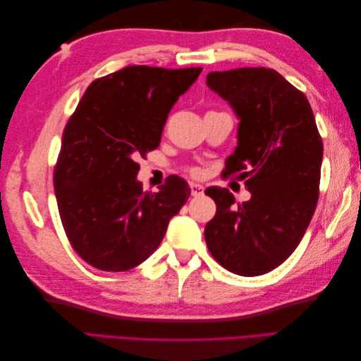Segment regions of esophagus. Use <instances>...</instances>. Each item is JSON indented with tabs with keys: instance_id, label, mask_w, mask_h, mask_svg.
Listing matches in <instances>:
<instances>
[{
	"instance_id": "1",
	"label": "esophagus",
	"mask_w": 361,
	"mask_h": 361,
	"mask_svg": "<svg viewBox=\"0 0 361 361\" xmlns=\"http://www.w3.org/2000/svg\"><path fill=\"white\" fill-rule=\"evenodd\" d=\"M190 188H191V194L194 195V197H199V195L204 194V187L200 183H191Z\"/></svg>"
}]
</instances>
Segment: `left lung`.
Here are the masks:
<instances>
[{
	"mask_svg": "<svg viewBox=\"0 0 361 361\" xmlns=\"http://www.w3.org/2000/svg\"><path fill=\"white\" fill-rule=\"evenodd\" d=\"M206 85L239 120L226 170L243 169L251 192L248 202L235 204L226 188L204 191L216 203L204 227L206 244L235 274H265L293 253L307 231L319 195L322 140L307 97L274 69L211 72Z\"/></svg>",
	"mask_w": 361,
	"mask_h": 361,
	"instance_id": "8db88e82",
	"label": "left lung"
}]
</instances>
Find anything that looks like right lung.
<instances>
[{
    "label": "right lung",
    "instance_id": "obj_1",
    "mask_svg": "<svg viewBox=\"0 0 361 361\" xmlns=\"http://www.w3.org/2000/svg\"><path fill=\"white\" fill-rule=\"evenodd\" d=\"M200 72L128 66L87 87L54 170L63 227L87 264L113 272L140 265L187 203L191 190L179 176L145 192L135 158L159 146L170 110Z\"/></svg>",
    "mask_w": 361,
    "mask_h": 361
}]
</instances>
